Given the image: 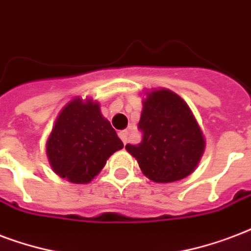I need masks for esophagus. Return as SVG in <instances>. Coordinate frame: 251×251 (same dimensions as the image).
<instances>
[{
	"label": "esophagus",
	"mask_w": 251,
	"mask_h": 251,
	"mask_svg": "<svg viewBox=\"0 0 251 251\" xmlns=\"http://www.w3.org/2000/svg\"><path fill=\"white\" fill-rule=\"evenodd\" d=\"M118 135H120V138L122 139V142L124 143H126L127 142V137H129V133H127V131H120V133H118Z\"/></svg>",
	"instance_id": "1"
}]
</instances>
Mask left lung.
Instances as JSON below:
<instances>
[{
	"label": "left lung",
	"mask_w": 251,
	"mask_h": 251,
	"mask_svg": "<svg viewBox=\"0 0 251 251\" xmlns=\"http://www.w3.org/2000/svg\"><path fill=\"white\" fill-rule=\"evenodd\" d=\"M142 141L126 145L143 174L156 183L188 176L204 151V137L188 105L174 92L154 91L143 101Z\"/></svg>",
	"instance_id": "1"
}]
</instances>
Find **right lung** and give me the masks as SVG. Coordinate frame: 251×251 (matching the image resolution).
Segmentation results:
<instances>
[{
	"instance_id": "1",
	"label": "right lung",
	"mask_w": 251,
	"mask_h": 251,
	"mask_svg": "<svg viewBox=\"0 0 251 251\" xmlns=\"http://www.w3.org/2000/svg\"><path fill=\"white\" fill-rule=\"evenodd\" d=\"M124 143L97 102L80 99L66 105L47 141V155L59 176L77 184L89 183Z\"/></svg>"
}]
</instances>
